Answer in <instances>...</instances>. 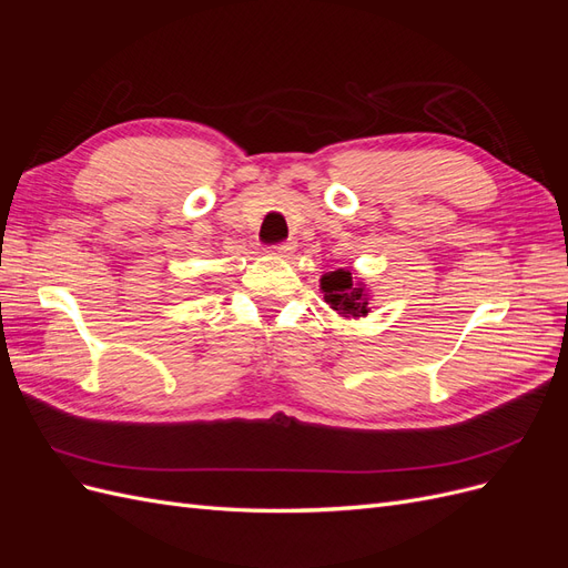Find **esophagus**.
Here are the masks:
<instances>
[{"instance_id": "1", "label": "esophagus", "mask_w": 568, "mask_h": 568, "mask_svg": "<svg viewBox=\"0 0 568 568\" xmlns=\"http://www.w3.org/2000/svg\"><path fill=\"white\" fill-rule=\"evenodd\" d=\"M272 251L277 253V255H282V257H286V255H291V253L296 251V242H291V239H288V242H282L277 246H272Z\"/></svg>"}]
</instances>
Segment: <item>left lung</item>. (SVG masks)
<instances>
[{"instance_id":"8db88e82","label":"left lung","mask_w":568,"mask_h":568,"mask_svg":"<svg viewBox=\"0 0 568 568\" xmlns=\"http://www.w3.org/2000/svg\"><path fill=\"white\" fill-rule=\"evenodd\" d=\"M324 301L343 317H365L369 313V296L365 284L355 282L351 270L326 272L320 280Z\"/></svg>"}]
</instances>
